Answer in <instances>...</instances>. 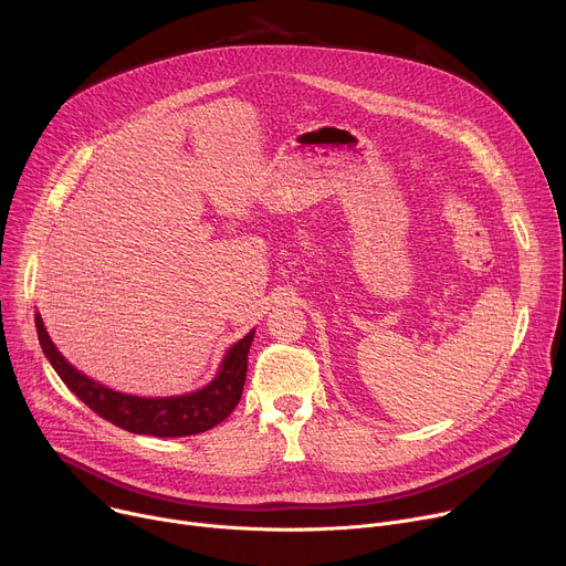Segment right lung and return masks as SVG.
I'll return each instance as SVG.
<instances>
[{
  "label": "right lung",
  "instance_id": "add662e5",
  "mask_svg": "<svg viewBox=\"0 0 566 566\" xmlns=\"http://www.w3.org/2000/svg\"><path fill=\"white\" fill-rule=\"evenodd\" d=\"M35 327L42 352L46 354L49 363L53 365L62 382L83 400L90 410H94L98 417L127 432L164 439L199 434L228 419V415L237 408L241 389H244L249 349L255 336V332H251L249 336H244L237 345L230 347L217 378L203 389L170 398H140L114 391L71 367L51 343L40 313H35Z\"/></svg>",
  "mask_w": 566,
  "mask_h": 566
}]
</instances>
